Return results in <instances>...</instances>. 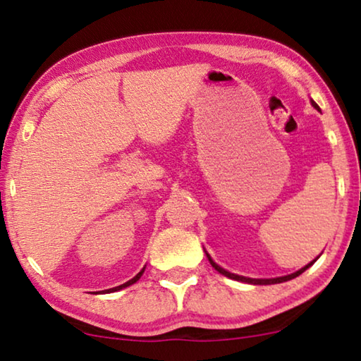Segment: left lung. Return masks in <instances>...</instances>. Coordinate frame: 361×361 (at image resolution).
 Returning <instances> with one entry per match:
<instances>
[{
  "label": "left lung",
  "mask_w": 361,
  "mask_h": 361,
  "mask_svg": "<svg viewBox=\"0 0 361 361\" xmlns=\"http://www.w3.org/2000/svg\"><path fill=\"white\" fill-rule=\"evenodd\" d=\"M311 105L314 106L316 110H319V106H318V104H316L314 100H311ZM206 251V250H204ZM206 256H207V259H209V262H211V266L215 269V271L217 272H220L222 274V276H225V277H228V279H233V281H238V282H245V283H251V285H272V283H282V282H287V281H292V279H295V277H298L300 274H303L306 269H308L311 264H313V262L318 259V257H316V259L313 261V262H310V264H306L305 267H301L300 271H297V272H293V274H290V276H283V277H276V279H251V277H245V276H238V274H232V272H228V271H225L224 267H220L217 262H215L212 257H211V255H209V252L206 251Z\"/></svg>",
  "instance_id": "1"
}]
</instances>
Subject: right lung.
Here are the masks:
<instances>
[{
    "mask_svg": "<svg viewBox=\"0 0 361 361\" xmlns=\"http://www.w3.org/2000/svg\"><path fill=\"white\" fill-rule=\"evenodd\" d=\"M144 269L146 267H142L141 269V272H137L136 276H134L131 281H128L126 283H123V285H118V287H115V288H109V290H102V292H97V293H111V292H118V290H121V288H126V287H129V285H133V283H136L139 279H141V276L144 274Z\"/></svg>",
    "mask_w": 361,
    "mask_h": 361,
    "instance_id": "1",
    "label": "right lung"
}]
</instances>
